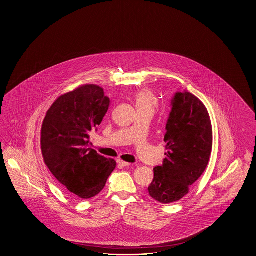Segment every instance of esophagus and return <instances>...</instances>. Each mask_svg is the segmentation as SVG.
<instances>
[{
	"instance_id": "34e87169",
	"label": "esophagus",
	"mask_w": 256,
	"mask_h": 256,
	"mask_svg": "<svg viewBox=\"0 0 256 256\" xmlns=\"http://www.w3.org/2000/svg\"><path fill=\"white\" fill-rule=\"evenodd\" d=\"M118 164L119 166H130L131 164L130 162H126L125 161H122V160H118Z\"/></svg>"
}]
</instances>
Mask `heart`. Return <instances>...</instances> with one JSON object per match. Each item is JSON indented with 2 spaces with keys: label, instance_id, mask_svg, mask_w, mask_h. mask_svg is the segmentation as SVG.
Returning <instances> with one entry per match:
<instances>
[{
  "label": "heart",
  "instance_id": "heart-1",
  "mask_svg": "<svg viewBox=\"0 0 256 256\" xmlns=\"http://www.w3.org/2000/svg\"><path fill=\"white\" fill-rule=\"evenodd\" d=\"M137 112H150L154 114L158 107V100L148 90H140L133 97Z\"/></svg>",
  "mask_w": 256,
  "mask_h": 256
}]
</instances>
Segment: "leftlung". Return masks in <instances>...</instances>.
Segmentation results:
<instances>
[{
    "instance_id": "8db88e82",
    "label": "left lung",
    "mask_w": 256,
    "mask_h": 256,
    "mask_svg": "<svg viewBox=\"0 0 256 256\" xmlns=\"http://www.w3.org/2000/svg\"><path fill=\"white\" fill-rule=\"evenodd\" d=\"M166 126V156L154 168L148 188L152 199L171 204L182 199L199 180L209 162L212 147L211 119L206 106L188 92H176Z\"/></svg>"
}]
</instances>
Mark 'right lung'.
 <instances>
[{
    "label": "right lung",
    "mask_w": 256,
    "mask_h": 256,
    "mask_svg": "<svg viewBox=\"0 0 256 256\" xmlns=\"http://www.w3.org/2000/svg\"><path fill=\"white\" fill-rule=\"evenodd\" d=\"M110 106L102 88L82 85L61 95L46 112L40 146L44 162L58 182L80 199L100 194L116 166L90 148V133Z\"/></svg>",
    "instance_id": "right-lung-1"
}]
</instances>
